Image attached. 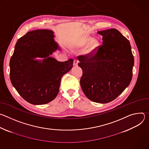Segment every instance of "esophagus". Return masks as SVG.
Returning <instances> with one entry per match:
<instances>
[{
    "instance_id": "1",
    "label": "esophagus",
    "mask_w": 149,
    "mask_h": 149,
    "mask_svg": "<svg viewBox=\"0 0 149 149\" xmlns=\"http://www.w3.org/2000/svg\"><path fill=\"white\" fill-rule=\"evenodd\" d=\"M78 63V61L77 59H74V62H73V65L74 66H77Z\"/></svg>"
}]
</instances>
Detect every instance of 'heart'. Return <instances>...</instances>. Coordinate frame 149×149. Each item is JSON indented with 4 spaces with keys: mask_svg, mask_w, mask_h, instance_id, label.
<instances>
[{
    "mask_svg": "<svg viewBox=\"0 0 149 149\" xmlns=\"http://www.w3.org/2000/svg\"><path fill=\"white\" fill-rule=\"evenodd\" d=\"M87 45L84 49V54L91 55L93 54L98 46V42L96 39H91L89 36H85L79 41L77 44V47L82 48Z\"/></svg>",
    "mask_w": 149,
    "mask_h": 149,
    "instance_id": "heart-1",
    "label": "heart"
}]
</instances>
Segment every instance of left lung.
Returning a JSON list of instances; mask_svg holds the SVG:
<instances>
[{
  "mask_svg": "<svg viewBox=\"0 0 149 149\" xmlns=\"http://www.w3.org/2000/svg\"><path fill=\"white\" fill-rule=\"evenodd\" d=\"M102 45L95 54L78 56L82 70V90L90 100L107 103L129 86L133 76L134 56L130 42L118 30L98 32Z\"/></svg>",
  "mask_w": 149,
  "mask_h": 149,
  "instance_id": "obj_1",
  "label": "left lung"
}]
</instances>
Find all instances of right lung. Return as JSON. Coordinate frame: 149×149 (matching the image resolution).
Wrapping results in <instances>:
<instances>
[{"label": "right lung", "instance_id": "add662e5", "mask_svg": "<svg viewBox=\"0 0 149 149\" xmlns=\"http://www.w3.org/2000/svg\"><path fill=\"white\" fill-rule=\"evenodd\" d=\"M54 32L37 29L19 38L10 60V79L19 95L34 105L48 103L57 96L62 77L69 72L73 59L59 62L50 56L60 50ZM44 58L41 61L36 57Z\"/></svg>", "mask_w": 149, "mask_h": 149}]
</instances>
